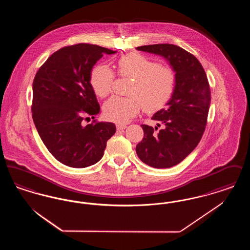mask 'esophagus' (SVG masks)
Listing matches in <instances>:
<instances>
[{
    "label": "esophagus",
    "instance_id": "1",
    "mask_svg": "<svg viewBox=\"0 0 250 250\" xmlns=\"http://www.w3.org/2000/svg\"><path fill=\"white\" fill-rule=\"evenodd\" d=\"M125 127H126L125 125H122V124H117V125H116L117 130H123V129H125Z\"/></svg>",
    "mask_w": 250,
    "mask_h": 250
}]
</instances>
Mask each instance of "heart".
Listing matches in <instances>:
<instances>
[{
  "label": "heart",
  "mask_w": 250,
  "mask_h": 250,
  "mask_svg": "<svg viewBox=\"0 0 250 250\" xmlns=\"http://www.w3.org/2000/svg\"><path fill=\"white\" fill-rule=\"evenodd\" d=\"M121 78L133 79L128 96H112L104 105L107 120L125 123L143 107L146 112H155L171 99L176 88V74L171 68L160 65L143 54L132 52L117 62ZM115 73L105 64H98L91 72L90 83L95 95L106 97L115 82Z\"/></svg>",
  "instance_id": "heart-1"
}]
</instances>
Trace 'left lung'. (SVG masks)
Here are the masks:
<instances>
[{"mask_svg":"<svg viewBox=\"0 0 250 250\" xmlns=\"http://www.w3.org/2000/svg\"><path fill=\"white\" fill-rule=\"evenodd\" d=\"M138 50L165 57L176 74V88L165 108L152 120L163 128L142 125L143 141L136 153L143 163L156 168L175 166L197 147L205 130L211 90L202 63L190 52L172 44L138 47ZM159 127L160 125L158 124Z\"/></svg>","mask_w":250,"mask_h":250,"instance_id":"8db88e82","label":"left lung"}]
</instances>
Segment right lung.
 Listing matches in <instances>:
<instances>
[{"label": "right lung", "mask_w": 250, "mask_h": 250, "mask_svg": "<svg viewBox=\"0 0 250 250\" xmlns=\"http://www.w3.org/2000/svg\"><path fill=\"white\" fill-rule=\"evenodd\" d=\"M104 53L115 51L87 43L66 46L51 54L36 72L33 120L49 153L63 165L79 168L94 165L116 131L112 123H83L100 110L90 75Z\"/></svg>", "instance_id": "obj_1"}]
</instances>
